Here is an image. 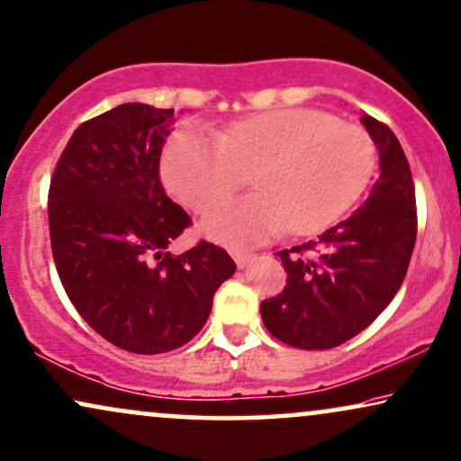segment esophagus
<instances>
[{
  "mask_svg": "<svg viewBox=\"0 0 461 461\" xmlns=\"http://www.w3.org/2000/svg\"><path fill=\"white\" fill-rule=\"evenodd\" d=\"M232 258H235L239 268H245V267L252 265L254 258H256V254H252V252H243V249H232Z\"/></svg>",
  "mask_w": 461,
  "mask_h": 461,
  "instance_id": "esophagus-1",
  "label": "esophagus"
}]
</instances>
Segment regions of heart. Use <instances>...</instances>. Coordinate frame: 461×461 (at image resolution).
<instances>
[{
  "instance_id": "obj_1",
  "label": "heart",
  "mask_w": 461,
  "mask_h": 461,
  "mask_svg": "<svg viewBox=\"0 0 461 461\" xmlns=\"http://www.w3.org/2000/svg\"><path fill=\"white\" fill-rule=\"evenodd\" d=\"M375 163V141L362 127L288 107L241 118L220 135L182 127L165 148L163 179L176 199L203 212L252 170L256 193L218 203L201 224L216 241L249 245L285 229L311 235L337 222L366 188Z\"/></svg>"
}]
</instances>
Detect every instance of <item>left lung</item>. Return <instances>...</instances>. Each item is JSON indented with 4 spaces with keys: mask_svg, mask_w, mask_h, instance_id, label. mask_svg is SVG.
<instances>
[{
    "mask_svg": "<svg viewBox=\"0 0 461 461\" xmlns=\"http://www.w3.org/2000/svg\"><path fill=\"white\" fill-rule=\"evenodd\" d=\"M381 176L364 205L318 241L282 249L285 288L260 303L267 330L298 349H332L370 326L404 282L417 237L409 160L387 124L362 116Z\"/></svg>",
    "mask_w": 461,
    "mask_h": 461,
    "instance_id": "8db88e82",
    "label": "left lung"
}]
</instances>
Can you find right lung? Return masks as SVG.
Returning <instances> with one entry per match:
<instances>
[{
	"mask_svg": "<svg viewBox=\"0 0 461 461\" xmlns=\"http://www.w3.org/2000/svg\"><path fill=\"white\" fill-rule=\"evenodd\" d=\"M173 110L122 104L82 122L48 190L57 273L82 320L131 354H165L205 326L237 265L199 241L167 252L190 216L167 196L160 152Z\"/></svg>",
	"mask_w": 461,
	"mask_h": 461,
	"instance_id": "add662e5",
	"label": "right lung"
}]
</instances>
